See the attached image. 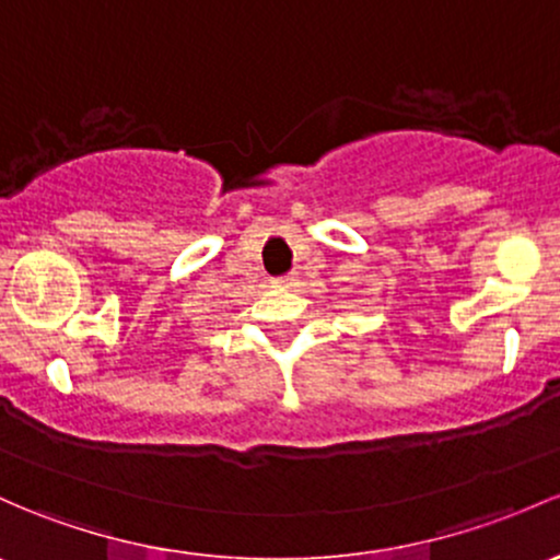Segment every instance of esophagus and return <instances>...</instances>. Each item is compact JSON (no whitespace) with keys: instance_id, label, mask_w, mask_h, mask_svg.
Masks as SVG:
<instances>
[{"instance_id":"obj_1","label":"esophagus","mask_w":560,"mask_h":560,"mask_svg":"<svg viewBox=\"0 0 560 560\" xmlns=\"http://www.w3.org/2000/svg\"><path fill=\"white\" fill-rule=\"evenodd\" d=\"M276 287H295L298 284V273H284V276H276L273 279Z\"/></svg>"}]
</instances>
